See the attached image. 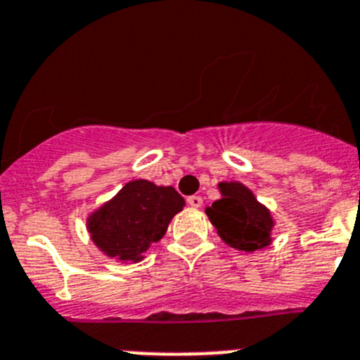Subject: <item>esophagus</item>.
<instances>
[{
    "label": "esophagus",
    "instance_id": "obj_1",
    "mask_svg": "<svg viewBox=\"0 0 360 360\" xmlns=\"http://www.w3.org/2000/svg\"><path fill=\"white\" fill-rule=\"evenodd\" d=\"M187 203H189L193 209H200V207H202V203H203V200L200 196H196V194H194V196L187 198Z\"/></svg>",
    "mask_w": 360,
    "mask_h": 360
}]
</instances>
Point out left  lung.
I'll return each mask as SVG.
<instances>
[{"label":"left lung","instance_id":"8db88e82","mask_svg":"<svg viewBox=\"0 0 360 360\" xmlns=\"http://www.w3.org/2000/svg\"><path fill=\"white\" fill-rule=\"evenodd\" d=\"M221 198L205 207V214L223 243L239 252H262L273 243L271 210L259 202L245 184L219 182Z\"/></svg>","mask_w":360,"mask_h":360}]
</instances>
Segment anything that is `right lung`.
Segmentation results:
<instances>
[{
    "label": "right lung",
    "mask_w": 360,
    "mask_h": 360,
    "mask_svg": "<svg viewBox=\"0 0 360 360\" xmlns=\"http://www.w3.org/2000/svg\"><path fill=\"white\" fill-rule=\"evenodd\" d=\"M186 200L171 186L131 180L87 216V232L101 253L117 262H141L162 239Z\"/></svg>",
    "instance_id": "add662e5"
}]
</instances>
